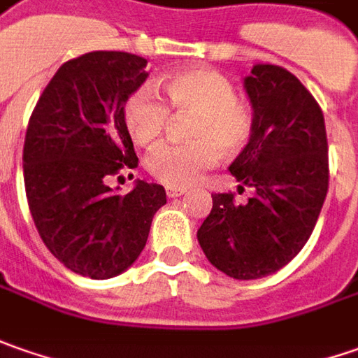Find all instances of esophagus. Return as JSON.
Returning a JSON list of instances; mask_svg holds the SVG:
<instances>
[{
  "mask_svg": "<svg viewBox=\"0 0 358 358\" xmlns=\"http://www.w3.org/2000/svg\"><path fill=\"white\" fill-rule=\"evenodd\" d=\"M184 192H186L184 188H172V186H170V188H166L168 198H178V196H182Z\"/></svg>",
  "mask_w": 358,
  "mask_h": 358,
  "instance_id": "obj_1",
  "label": "esophagus"
}]
</instances>
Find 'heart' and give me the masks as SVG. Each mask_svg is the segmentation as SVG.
<instances>
[{
  "label": "heart",
  "mask_w": 358,
  "mask_h": 358,
  "mask_svg": "<svg viewBox=\"0 0 358 358\" xmlns=\"http://www.w3.org/2000/svg\"><path fill=\"white\" fill-rule=\"evenodd\" d=\"M160 89L176 115L194 117L188 127V144H164L155 148L146 166L158 182L186 188L216 166L220 152H241L253 136V113L236 99L231 80L212 69H186L162 79ZM158 94L141 87L129 94L122 120L132 141L155 144L168 127L170 110Z\"/></svg>",
  "instance_id": "b5f03b06"
}]
</instances>
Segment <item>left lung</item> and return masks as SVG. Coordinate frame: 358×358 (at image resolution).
I'll return each mask as SVG.
<instances>
[{
  "instance_id": "8db88e82",
  "label": "left lung",
  "mask_w": 358,
  "mask_h": 358,
  "mask_svg": "<svg viewBox=\"0 0 358 358\" xmlns=\"http://www.w3.org/2000/svg\"><path fill=\"white\" fill-rule=\"evenodd\" d=\"M253 108V136L231 162L253 198L212 194V212L198 229L208 262L234 279L279 271L301 252L329 188L323 110L313 94L278 65H253L243 79Z\"/></svg>"
}]
</instances>
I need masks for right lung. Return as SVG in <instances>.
I'll return each instance as SVG.
<instances>
[{
	"label": "right lung",
	"instance_id": "obj_1",
	"mask_svg": "<svg viewBox=\"0 0 358 358\" xmlns=\"http://www.w3.org/2000/svg\"><path fill=\"white\" fill-rule=\"evenodd\" d=\"M146 77L144 57L85 53L59 67L29 118L23 180L35 228L47 250L85 278L129 269L166 203L160 184L136 180L127 196L106 186L138 164L122 106Z\"/></svg>",
	"mask_w": 358,
	"mask_h": 358
}]
</instances>
